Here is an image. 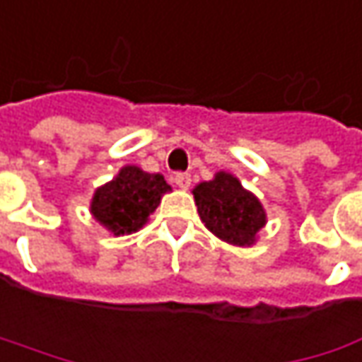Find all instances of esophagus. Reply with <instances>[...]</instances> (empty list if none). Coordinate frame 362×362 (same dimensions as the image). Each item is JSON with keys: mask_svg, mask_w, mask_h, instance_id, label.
<instances>
[{"mask_svg": "<svg viewBox=\"0 0 362 362\" xmlns=\"http://www.w3.org/2000/svg\"><path fill=\"white\" fill-rule=\"evenodd\" d=\"M174 182H176V186H178V188H182V190H188L192 178H190V174H176V176H174Z\"/></svg>", "mask_w": 362, "mask_h": 362, "instance_id": "1", "label": "esophagus"}]
</instances>
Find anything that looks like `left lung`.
I'll use <instances>...</instances> for the list:
<instances>
[{
    "label": "left lung",
    "mask_w": 362,
    "mask_h": 362,
    "mask_svg": "<svg viewBox=\"0 0 362 362\" xmlns=\"http://www.w3.org/2000/svg\"><path fill=\"white\" fill-rule=\"evenodd\" d=\"M192 194L204 227L230 245L251 247L267 223L259 198L228 172H216L212 180L200 182Z\"/></svg>",
    "instance_id": "8db88e82"
}]
</instances>
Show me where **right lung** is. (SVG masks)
Returning a JSON list of instances; mask_svg holds the SVG:
<instances>
[{
    "label": "right lung",
    "instance_id": "right-lung-1",
    "mask_svg": "<svg viewBox=\"0 0 362 362\" xmlns=\"http://www.w3.org/2000/svg\"><path fill=\"white\" fill-rule=\"evenodd\" d=\"M170 190L172 188L162 174L125 165L113 180L95 190L90 214L113 235H129L148 223V216Z\"/></svg>",
    "mask_w": 362,
    "mask_h": 362
}]
</instances>
